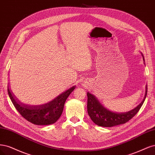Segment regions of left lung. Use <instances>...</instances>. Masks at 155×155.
<instances>
[{"instance_id": "8db88e82", "label": "left lung", "mask_w": 155, "mask_h": 155, "mask_svg": "<svg viewBox=\"0 0 155 155\" xmlns=\"http://www.w3.org/2000/svg\"><path fill=\"white\" fill-rule=\"evenodd\" d=\"M142 55L143 58V55ZM144 61V58H143ZM146 93L142 102L131 111L124 113H117L109 110L99 102L97 98L89 92L87 96V113L91 120L99 126L111 127L126 123L138 112L143 105L147 96V86L146 85Z\"/></svg>"}]
</instances>
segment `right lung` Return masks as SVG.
Segmentation results:
<instances>
[{"instance_id":"1","label":"right lung","mask_w":155,"mask_h":155,"mask_svg":"<svg viewBox=\"0 0 155 155\" xmlns=\"http://www.w3.org/2000/svg\"><path fill=\"white\" fill-rule=\"evenodd\" d=\"M75 88L71 87L48 103L41 105L25 104L18 100L8 87L9 97L18 113L29 122L38 126L55 123L62 113L65 102Z\"/></svg>"}]
</instances>
